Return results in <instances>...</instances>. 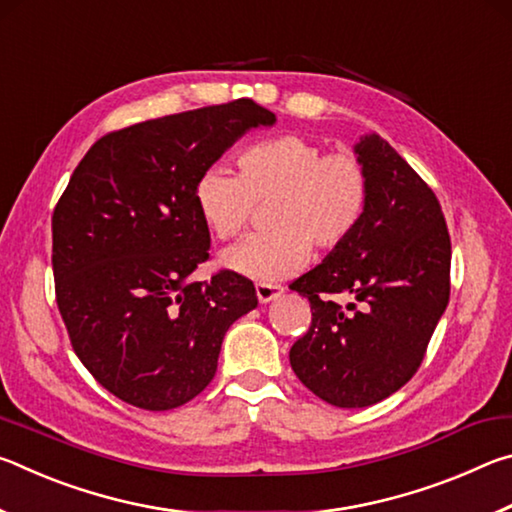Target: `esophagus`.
<instances>
[{
  "instance_id": "34e87169",
  "label": "esophagus",
  "mask_w": 512,
  "mask_h": 512,
  "mask_svg": "<svg viewBox=\"0 0 512 512\" xmlns=\"http://www.w3.org/2000/svg\"><path fill=\"white\" fill-rule=\"evenodd\" d=\"M255 291H257V298H259V302H262V305L277 300L284 293L280 284H257Z\"/></svg>"
}]
</instances>
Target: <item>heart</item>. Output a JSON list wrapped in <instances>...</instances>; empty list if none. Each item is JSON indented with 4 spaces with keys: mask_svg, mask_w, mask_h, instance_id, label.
<instances>
[{
    "mask_svg": "<svg viewBox=\"0 0 512 512\" xmlns=\"http://www.w3.org/2000/svg\"><path fill=\"white\" fill-rule=\"evenodd\" d=\"M239 176L210 167L194 198L216 239H232L266 207L268 232L221 255L228 271L259 284L287 280L307 266L311 248L334 250L348 239L368 205V176L352 153H327L298 135L257 142L239 153Z\"/></svg>",
    "mask_w": 512,
    "mask_h": 512,
    "instance_id": "heart-1",
    "label": "heart"
}]
</instances>
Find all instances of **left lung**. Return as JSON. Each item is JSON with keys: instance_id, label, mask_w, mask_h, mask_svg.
<instances>
[{"instance_id": "obj_1", "label": "left lung", "mask_w": 512, "mask_h": 512, "mask_svg": "<svg viewBox=\"0 0 512 512\" xmlns=\"http://www.w3.org/2000/svg\"><path fill=\"white\" fill-rule=\"evenodd\" d=\"M368 176L357 230L289 289L311 305L309 332L291 368L311 393L339 409L377 404L420 368L449 302L452 244L436 194L377 133L354 144ZM352 295L341 308L331 298Z\"/></svg>"}]
</instances>
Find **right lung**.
<instances>
[{"mask_svg":"<svg viewBox=\"0 0 512 512\" xmlns=\"http://www.w3.org/2000/svg\"><path fill=\"white\" fill-rule=\"evenodd\" d=\"M271 110L250 99L140 121L94 142L54 210V280L76 357L119 400L183 406L210 384L228 327L257 307L232 271L192 273L210 257L194 189L205 169Z\"/></svg>","mask_w":512,"mask_h":512,"instance_id":"add662e5","label":"right lung"}]
</instances>
